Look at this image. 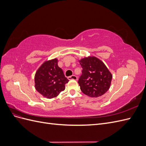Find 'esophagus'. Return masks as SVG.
<instances>
[{
  "mask_svg": "<svg viewBox=\"0 0 146 146\" xmlns=\"http://www.w3.org/2000/svg\"><path fill=\"white\" fill-rule=\"evenodd\" d=\"M68 80H77V77L76 76H75V75H73V76L68 77Z\"/></svg>",
  "mask_w": 146,
  "mask_h": 146,
  "instance_id": "1",
  "label": "esophagus"
}]
</instances>
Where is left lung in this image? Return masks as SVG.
<instances>
[{"instance_id":"8db88e82","label":"left lung","mask_w":146,"mask_h":146,"mask_svg":"<svg viewBox=\"0 0 146 146\" xmlns=\"http://www.w3.org/2000/svg\"><path fill=\"white\" fill-rule=\"evenodd\" d=\"M79 63L83 70L78 83L83 93L91 98L104 95L109 90L113 77L107 66L94 56L82 58Z\"/></svg>"}]
</instances>
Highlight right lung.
I'll return each mask as SVG.
<instances>
[{"instance_id":"1","label":"right lung","mask_w":146,"mask_h":146,"mask_svg":"<svg viewBox=\"0 0 146 146\" xmlns=\"http://www.w3.org/2000/svg\"><path fill=\"white\" fill-rule=\"evenodd\" d=\"M58 60L54 58L44 61L35 73V87L43 97L52 99L65 90L69 82L63 70L58 66Z\"/></svg>"}]
</instances>
